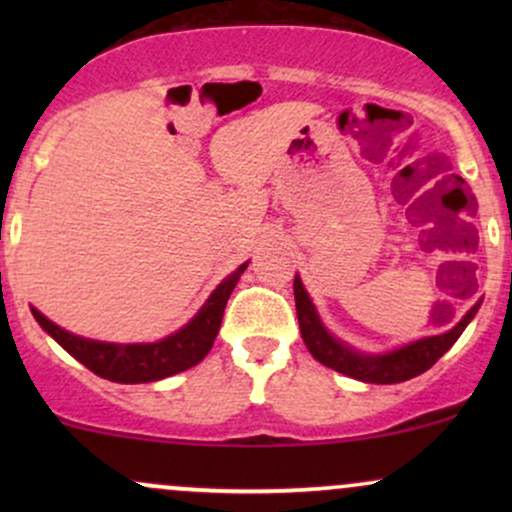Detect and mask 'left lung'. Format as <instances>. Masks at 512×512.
<instances>
[{"label": "left lung", "instance_id": "1", "mask_svg": "<svg viewBox=\"0 0 512 512\" xmlns=\"http://www.w3.org/2000/svg\"><path fill=\"white\" fill-rule=\"evenodd\" d=\"M293 296H296V313L298 325H301L303 342L308 346V351L313 354L315 361L337 370V373L349 375V378L361 380V383L375 385L404 383V380H411L416 378V375L426 373V370L431 368L433 363L457 342V339H460L464 327L474 320V315H477L481 308L479 298L452 330L436 334V337L416 339V342L402 344L392 351H383V354H366V351L354 349V346L342 342V339H337L330 330H327L298 274L296 279H293Z\"/></svg>", "mask_w": 512, "mask_h": 512}]
</instances>
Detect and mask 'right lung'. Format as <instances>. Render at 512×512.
I'll list each match as a JSON object with an SVG mask.
<instances>
[{"mask_svg": "<svg viewBox=\"0 0 512 512\" xmlns=\"http://www.w3.org/2000/svg\"><path fill=\"white\" fill-rule=\"evenodd\" d=\"M250 262H243L236 272H231L226 279L211 291V296L204 301L197 315L187 325H182L178 332L158 339V342L144 344H115V342H98V339L79 337L62 330L60 325L48 320L38 308H31L40 327L62 346L67 354H72L76 361L84 363L88 370L101 375L113 383H154V380L170 378V375L182 373V370L197 366L214 346L216 334H219L223 310H226L228 298L236 289L240 274L248 269Z\"/></svg>", "mask_w": 512, "mask_h": 512, "instance_id": "obj_1", "label": "right lung"}]
</instances>
